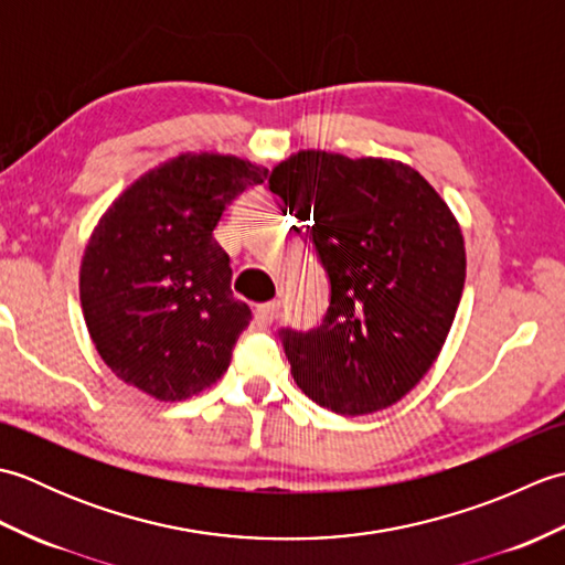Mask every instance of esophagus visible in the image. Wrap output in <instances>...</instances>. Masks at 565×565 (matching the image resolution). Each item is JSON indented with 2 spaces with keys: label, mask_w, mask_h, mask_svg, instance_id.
Masks as SVG:
<instances>
[{
  "label": "esophagus",
  "mask_w": 565,
  "mask_h": 565,
  "mask_svg": "<svg viewBox=\"0 0 565 565\" xmlns=\"http://www.w3.org/2000/svg\"><path fill=\"white\" fill-rule=\"evenodd\" d=\"M279 316V303L271 301V303H262L255 308V322L259 328H269L271 322Z\"/></svg>",
  "instance_id": "1"
}]
</instances>
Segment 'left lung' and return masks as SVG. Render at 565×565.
Here are the masks:
<instances>
[{
    "instance_id": "8db88e82",
    "label": "left lung",
    "mask_w": 565,
    "mask_h": 565,
    "mask_svg": "<svg viewBox=\"0 0 565 565\" xmlns=\"http://www.w3.org/2000/svg\"><path fill=\"white\" fill-rule=\"evenodd\" d=\"M269 189L310 237L330 279L313 332L284 330L291 376L338 415L398 403L437 362L466 281L461 225L411 164L298 150Z\"/></svg>"
}]
</instances>
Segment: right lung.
Wrapping results in <instances>:
<instances>
[{"label": "right lung", "mask_w": 565, "mask_h": 565, "mask_svg": "<svg viewBox=\"0 0 565 565\" xmlns=\"http://www.w3.org/2000/svg\"><path fill=\"white\" fill-rule=\"evenodd\" d=\"M269 170L235 154L182 152L126 186L94 225L79 301L104 364L128 386L174 403L211 388L252 313L231 291L215 243L227 203Z\"/></svg>", "instance_id": "right-lung-1"}]
</instances>
